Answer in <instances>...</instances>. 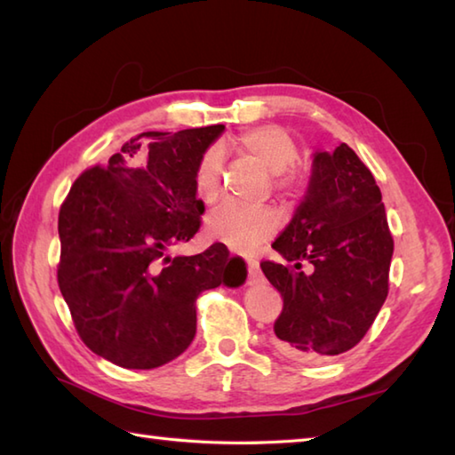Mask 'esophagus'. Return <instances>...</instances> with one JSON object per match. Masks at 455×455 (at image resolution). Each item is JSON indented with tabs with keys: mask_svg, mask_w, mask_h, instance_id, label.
I'll return each instance as SVG.
<instances>
[{
	"mask_svg": "<svg viewBox=\"0 0 455 455\" xmlns=\"http://www.w3.org/2000/svg\"><path fill=\"white\" fill-rule=\"evenodd\" d=\"M246 268H248V282H251V283H258V282L262 280L260 266H258L256 260H246Z\"/></svg>",
	"mask_w": 455,
	"mask_h": 455,
	"instance_id": "34e87169",
	"label": "esophagus"
}]
</instances>
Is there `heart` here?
Wrapping results in <instances>:
<instances>
[{
    "label": "heart",
    "mask_w": 455,
    "mask_h": 455,
    "mask_svg": "<svg viewBox=\"0 0 455 455\" xmlns=\"http://www.w3.org/2000/svg\"><path fill=\"white\" fill-rule=\"evenodd\" d=\"M233 146L266 172L272 173V189L280 195H293L304 189L306 175L293 167L298 159V144L291 133L278 124H262L238 132ZM222 157L217 148L204 149L193 172V189L203 203H215L220 193ZM280 227V217L272 207H240L220 204L207 217L211 238L227 244L235 252H254L270 240Z\"/></svg>",
    "instance_id": "1"
}]
</instances>
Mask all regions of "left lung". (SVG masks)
Wrapping results in <instances>:
<instances>
[{
	"label": "left lung",
	"instance_id": "obj_1",
	"mask_svg": "<svg viewBox=\"0 0 455 455\" xmlns=\"http://www.w3.org/2000/svg\"><path fill=\"white\" fill-rule=\"evenodd\" d=\"M272 248L286 258L260 262L283 299L275 349L306 363L353 349L388 296L395 240L375 177L349 146L317 151L306 199Z\"/></svg>",
	"mask_w": 455,
	"mask_h": 455
}]
</instances>
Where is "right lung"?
<instances>
[{
	"label": "right lung",
	"instance_id": "obj_1",
	"mask_svg": "<svg viewBox=\"0 0 455 455\" xmlns=\"http://www.w3.org/2000/svg\"><path fill=\"white\" fill-rule=\"evenodd\" d=\"M222 130L140 133L80 173L60 204V293L83 343L118 367L148 371L180 357L197 331L201 293L246 280V264L222 243L165 254L201 228L193 172Z\"/></svg>",
	"mask_w": 455,
	"mask_h": 455
}]
</instances>
